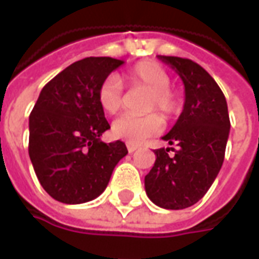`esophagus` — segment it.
<instances>
[{
	"mask_svg": "<svg viewBox=\"0 0 259 259\" xmlns=\"http://www.w3.org/2000/svg\"><path fill=\"white\" fill-rule=\"evenodd\" d=\"M139 148V146H136V144H130V143H127V151L129 152H135L136 150Z\"/></svg>",
	"mask_w": 259,
	"mask_h": 259,
	"instance_id": "1",
	"label": "esophagus"
}]
</instances>
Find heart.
I'll return each instance as SVG.
<instances>
[{"label":"heart","mask_w":259,"mask_h":259,"mask_svg":"<svg viewBox=\"0 0 259 259\" xmlns=\"http://www.w3.org/2000/svg\"><path fill=\"white\" fill-rule=\"evenodd\" d=\"M124 79L133 87H146L150 90L147 97L146 111H159L165 118H174L182 109V97L170 89L172 77L168 70L159 64L144 61L135 65L124 73ZM123 91L122 81L118 76L111 74L104 79L98 87L100 107L108 113H115L122 107ZM163 126L162 118L157 112L147 115L124 113L113 120L112 133L115 137L130 144L140 143L146 137L157 135Z\"/></svg>","instance_id":"heart-1"}]
</instances>
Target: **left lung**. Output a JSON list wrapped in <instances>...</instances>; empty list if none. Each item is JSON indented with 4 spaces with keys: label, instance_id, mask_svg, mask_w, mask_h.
I'll return each mask as SVG.
<instances>
[{
    "label": "left lung",
    "instance_id": "1",
    "mask_svg": "<svg viewBox=\"0 0 259 259\" xmlns=\"http://www.w3.org/2000/svg\"><path fill=\"white\" fill-rule=\"evenodd\" d=\"M175 69L185 84V107L162 137L178 148L155 150V163L144 178L148 198L165 209H185L200 201L222 168L230 120L221 87L194 61L158 55Z\"/></svg>",
    "mask_w": 259,
    "mask_h": 259
}]
</instances>
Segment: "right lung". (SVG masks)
Here are the masks:
<instances>
[{"instance_id": "right-lung-1", "label": "right lung", "mask_w": 259, "mask_h": 259, "mask_svg": "<svg viewBox=\"0 0 259 259\" xmlns=\"http://www.w3.org/2000/svg\"><path fill=\"white\" fill-rule=\"evenodd\" d=\"M123 61L89 57L69 65L42 87L29 116V155L37 179L54 200L81 204L107 189L123 141L104 143L111 126L98 87Z\"/></svg>"}]
</instances>
